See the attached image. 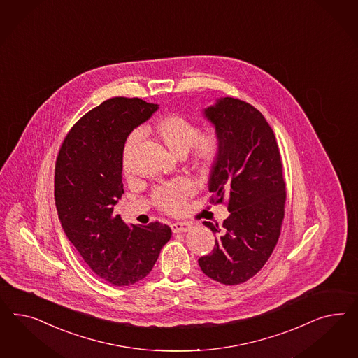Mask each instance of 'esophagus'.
<instances>
[{
	"label": "esophagus",
	"mask_w": 358,
	"mask_h": 358,
	"mask_svg": "<svg viewBox=\"0 0 358 358\" xmlns=\"http://www.w3.org/2000/svg\"><path fill=\"white\" fill-rule=\"evenodd\" d=\"M171 228H172V231H173L174 234H180V232H187V231H190V229H192V224L177 222V223H173V224L171 226Z\"/></svg>",
	"instance_id": "obj_1"
}]
</instances>
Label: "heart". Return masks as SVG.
Instances as JSON below:
<instances>
[{
  "label": "heart",
  "mask_w": 358,
  "mask_h": 358,
  "mask_svg": "<svg viewBox=\"0 0 358 358\" xmlns=\"http://www.w3.org/2000/svg\"><path fill=\"white\" fill-rule=\"evenodd\" d=\"M155 130L165 143V145L169 148V151L178 157L185 156L192 150V160L202 168L211 165L217 159L219 152V138L217 132L206 131L198 136V127L181 115L165 117L156 123ZM141 139V130L132 131L126 139L122 153L124 169L130 168L132 153ZM193 193V182L186 178H178L169 184L157 187L153 193V199L155 203L164 211L176 213L182 207L185 199Z\"/></svg>",
  "instance_id": "1"
}]
</instances>
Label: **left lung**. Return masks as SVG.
Listing matches in <instances>:
<instances>
[{
    "instance_id": "left-lung-1",
    "label": "left lung",
    "mask_w": 358,
    "mask_h": 358,
    "mask_svg": "<svg viewBox=\"0 0 358 358\" xmlns=\"http://www.w3.org/2000/svg\"><path fill=\"white\" fill-rule=\"evenodd\" d=\"M215 129L219 152L211 165V202L228 198L229 217L219 227L213 252L198 260L202 271L223 285L248 281L271 257L285 214V181L280 150L257 108L238 98H217L203 110Z\"/></svg>"
}]
</instances>
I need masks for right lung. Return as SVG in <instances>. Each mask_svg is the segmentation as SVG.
<instances>
[{
  "label": "right lung",
  "instance_id": "obj_1",
  "mask_svg": "<svg viewBox=\"0 0 358 358\" xmlns=\"http://www.w3.org/2000/svg\"><path fill=\"white\" fill-rule=\"evenodd\" d=\"M157 108L139 98H110L71 129L56 160L55 202L65 235L89 268L114 286L150 274L172 236L160 222L129 227L114 215L123 194L126 139Z\"/></svg>",
  "mask_w": 358,
  "mask_h": 358
}]
</instances>
